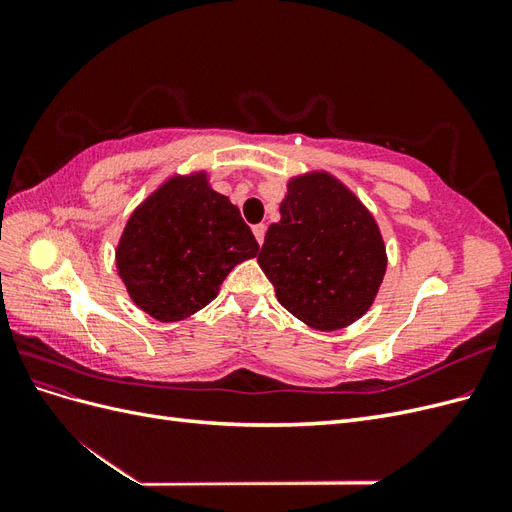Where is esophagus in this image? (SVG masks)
Wrapping results in <instances>:
<instances>
[{
    "mask_svg": "<svg viewBox=\"0 0 512 512\" xmlns=\"http://www.w3.org/2000/svg\"><path fill=\"white\" fill-rule=\"evenodd\" d=\"M252 232H254L256 241L262 245V241H265V232H267V226H265V224H256V226L252 228Z\"/></svg>",
    "mask_w": 512,
    "mask_h": 512,
    "instance_id": "34e87169",
    "label": "esophagus"
}]
</instances>
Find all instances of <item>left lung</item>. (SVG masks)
I'll return each instance as SVG.
<instances>
[{"mask_svg": "<svg viewBox=\"0 0 512 512\" xmlns=\"http://www.w3.org/2000/svg\"><path fill=\"white\" fill-rule=\"evenodd\" d=\"M282 220L269 226L258 265L277 301L318 331L344 329L374 303L386 271L380 228L329 173L288 181Z\"/></svg>", "mask_w": 512, "mask_h": 512, "instance_id": "1", "label": "left lung"}]
</instances>
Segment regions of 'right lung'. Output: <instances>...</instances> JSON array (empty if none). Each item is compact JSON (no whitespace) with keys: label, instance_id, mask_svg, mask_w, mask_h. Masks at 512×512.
Wrapping results in <instances>:
<instances>
[{"label":"right lung","instance_id":"add662e5","mask_svg":"<svg viewBox=\"0 0 512 512\" xmlns=\"http://www.w3.org/2000/svg\"><path fill=\"white\" fill-rule=\"evenodd\" d=\"M258 243L239 209L207 173L175 175L134 209L117 245L130 299L160 322L196 314L218 297L226 275L254 258Z\"/></svg>","mask_w":512,"mask_h":512}]
</instances>
